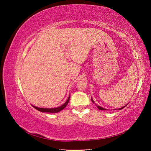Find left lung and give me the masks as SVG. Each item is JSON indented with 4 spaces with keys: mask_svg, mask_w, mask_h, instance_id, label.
<instances>
[{
    "mask_svg": "<svg viewBox=\"0 0 151 151\" xmlns=\"http://www.w3.org/2000/svg\"><path fill=\"white\" fill-rule=\"evenodd\" d=\"M91 100H92V101H93V103H94V101H93V99H92V98H91ZM124 106H123V107H124ZM123 107H122V108H123ZM97 108H98L99 110H102V111H103V110H104V108H102V107L99 106H97ZM121 109H122V108H121Z\"/></svg>",
    "mask_w": 151,
    "mask_h": 151,
    "instance_id": "left-lung-1",
    "label": "left lung"
}]
</instances>
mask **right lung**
I'll return each mask as SVG.
<instances>
[{
    "label": "right lung",
    "mask_w": 151,
    "mask_h": 151,
    "mask_svg": "<svg viewBox=\"0 0 151 151\" xmlns=\"http://www.w3.org/2000/svg\"><path fill=\"white\" fill-rule=\"evenodd\" d=\"M69 99L70 97H68V100L66 101V103L63 104L62 106H60V107H58V108H55V109H42V108H38V107H35V109L39 111L40 112H58L60 111H62L63 109H64L67 105L68 103V101H69Z\"/></svg>",
    "instance_id": "1"
}]
</instances>
